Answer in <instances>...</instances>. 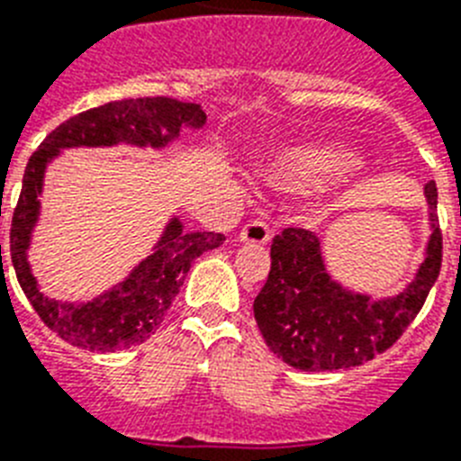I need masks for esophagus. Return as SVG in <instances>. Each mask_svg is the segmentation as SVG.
I'll return each instance as SVG.
<instances>
[{
    "label": "esophagus",
    "mask_w": 461,
    "mask_h": 461,
    "mask_svg": "<svg viewBox=\"0 0 461 461\" xmlns=\"http://www.w3.org/2000/svg\"><path fill=\"white\" fill-rule=\"evenodd\" d=\"M272 239V230L269 224L262 222L260 218H253L243 224V230L239 231V241L243 243H258V246H265L267 241Z\"/></svg>",
    "instance_id": "1"
}]
</instances>
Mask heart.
I'll return each mask as SVG.
<instances>
[{"instance_id": "1", "label": "heart", "mask_w": 461, "mask_h": 461, "mask_svg": "<svg viewBox=\"0 0 461 461\" xmlns=\"http://www.w3.org/2000/svg\"><path fill=\"white\" fill-rule=\"evenodd\" d=\"M349 164V154L338 149V147H288L274 161L272 180L288 189H309L321 185L335 173L344 176Z\"/></svg>"}]
</instances>
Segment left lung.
Returning a JSON list of instances; mask_svg holds the SVG:
<instances>
[{
	"label": "left lung",
	"instance_id": "1",
	"mask_svg": "<svg viewBox=\"0 0 461 461\" xmlns=\"http://www.w3.org/2000/svg\"><path fill=\"white\" fill-rule=\"evenodd\" d=\"M424 196L431 237L424 262L403 293L373 300L332 281L314 231L288 227L272 241V269L253 303L267 347L293 368H354L384 354L420 314L443 260V234L436 224L438 189L427 183Z\"/></svg>",
	"mask_w": 461,
	"mask_h": 461
}]
</instances>
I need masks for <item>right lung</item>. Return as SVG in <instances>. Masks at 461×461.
Wrapping results in <instances>:
<instances>
[{
	"label": "right lung",
	"mask_w": 461,
	"mask_h": 461,
	"mask_svg": "<svg viewBox=\"0 0 461 461\" xmlns=\"http://www.w3.org/2000/svg\"><path fill=\"white\" fill-rule=\"evenodd\" d=\"M203 123L206 112L194 103L173 98L114 100L69 117L46 135L40 149L30 157L11 220L9 253L23 293L46 326L58 332V338L88 351H117L149 339L180 293L192 262L206 250L222 246L224 234L185 231L183 222L173 218L154 246V253L147 255L122 284L93 297L91 303H58L41 293L27 262L49 161L68 147H112L129 142L158 149L177 138L183 126L201 129Z\"/></svg>",
	"instance_id": "1"
}]
</instances>
